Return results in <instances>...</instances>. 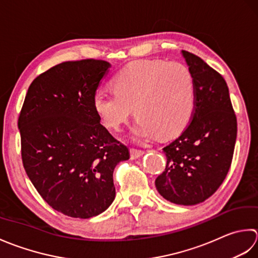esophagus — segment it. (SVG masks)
<instances>
[{
  "mask_svg": "<svg viewBox=\"0 0 258 258\" xmlns=\"http://www.w3.org/2000/svg\"><path fill=\"white\" fill-rule=\"evenodd\" d=\"M145 155V151L143 150H138V149H130V156H131V159H137L139 158V157L144 156Z\"/></svg>",
  "mask_w": 258,
  "mask_h": 258,
  "instance_id": "obj_1",
  "label": "esophagus"
}]
</instances>
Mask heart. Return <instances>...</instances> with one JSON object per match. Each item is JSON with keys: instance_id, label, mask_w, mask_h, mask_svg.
I'll list each match as a JSON object with an SVG mask.
<instances>
[{"instance_id": "b5f03b06", "label": "heart", "mask_w": 258, "mask_h": 258, "mask_svg": "<svg viewBox=\"0 0 258 258\" xmlns=\"http://www.w3.org/2000/svg\"><path fill=\"white\" fill-rule=\"evenodd\" d=\"M114 90L98 89L94 111L108 129L119 130L135 109L138 120L133 138L147 140L179 134L190 122L196 106V85L191 71L181 63L139 61L113 79Z\"/></svg>"}]
</instances>
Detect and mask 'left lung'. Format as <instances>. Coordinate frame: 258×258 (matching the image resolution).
Returning a JSON list of instances; mask_svg holds the SVG:
<instances>
[{"label": "left lung", "instance_id": "obj_1", "mask_svg": "<svg viewBox=\"0 0 258 258\" xmlns=\"http://www.w3.org/2000/svg\"><path fill=\"white\" fill-rule=\"evenodd\" d=\"M196 85L191 122L166 146L165 171L155 185L168 202L190 206L203 203L222 185L232 164L237 121L227 83L201 57L181 51Z\"/></svg>", "mask_w": 258, "mask_h": 258}]
</instances>
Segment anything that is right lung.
<instances>
[{
    "label": "right lung",
    "mask_w": 258,
    "mask_h": 258,
    "mask_svg": "<svg viewBox=\"0 0 258 258\" xmlns=\"http://www.w3.org/2000/svg\"><path fill=\"white\" fill-rule=\"evenodd\" d=\"M110 67L87 59L51 68L31 83L19 117L26 175L52 208L70 217L97 216L112 204L113 170L130 157L93 109Z\"/></svg>",
    "instance_id": "add662e5"
}]
</instances>
